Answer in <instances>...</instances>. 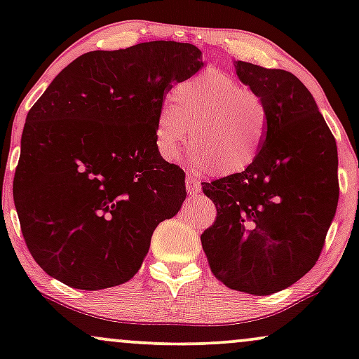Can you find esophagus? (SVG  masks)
Segmentation results:
<instances>
[{
  "mask_svg": "<svg viewBox=\"0 0 359 359\" xmlns=\"http://www.w3.org/2000/svg\"><path fill=\"white\" fill-rule=\"evenodd\" d=\"M185 185H187V192L189 194H197L201 191L199 180H196L194 177H187V179H185Z\"/></svg>",
  "mask_w": 359,
  "mask_h": 359,
  "instance_id": "1",
  "label": "esophagus"
}]
</instances>
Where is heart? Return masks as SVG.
<instances>
[{
  "instance_id": "obj_1",
  "label": "heart",
  "mask_w": 359,
  "mask_h": 359,
  "mask_svg": "<svg viewBox=\"0 0 359 359\" xmlns=\"http://www.w3.org/2000/svg\"><path fill=\"white\" fill-rule=\"evenodd\" d=\"M172 104L156 114L154 143L158 156L174 160L191 142L189 167L196 172L214 168L229 177L257 162L270 131L265 100L229 74L208 69L172 90ZM193 133H190V130Z\"/></svg>"
}]
</instances>
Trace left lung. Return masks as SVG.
<instances>
[{"instance_id":"left-lung-1","label":"left lung","mask_w":359,"mask_h":359,"mask_svg":"<svg viewBox=\"0 0 359 359\" xmlns=\"http://www.w3.org/2000/svg\"><path fill=\"white\" fill-rule=\"evenodd\" d=\"M234 69L265 100L270 131L248 170L203 184L217 216L201 243L226 287L270 295L302 278L319 258L339 199L337 148L294 74L243 60Z\"/></svg>"}]
</instances>
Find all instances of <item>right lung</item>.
<instances>
[{"instance_id": "obj_1", "label": "right lung", "mask_w": 359, "mask_h": 359, "mask_svg": "<svg viewBox=\"0 0 359 359\" xmlns=\"http://www.w3.org/2000/svg\"><path fill=\"white\" fill-rule=\"evenodd\" d=\"M204 67L192 43L155 40L77 57L27 114L13 197L32 257L81 290L133 278L151 234L185 201V174L158 156L156 114Z\"/></svg>"}]
</instances>
